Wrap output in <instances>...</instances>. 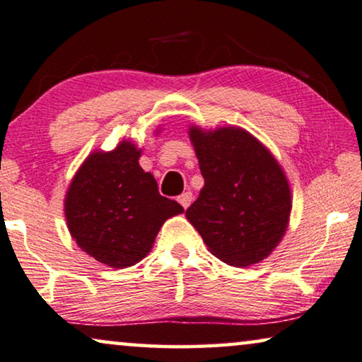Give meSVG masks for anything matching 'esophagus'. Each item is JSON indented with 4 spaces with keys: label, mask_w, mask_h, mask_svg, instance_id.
<instances>
[{
    "label": "esophagus",
    "mask_w": 362,
    "mask_h": 362,
    "mask_svg": "<svg viewBox=\"0 0 362 362\" xmlns=\"http://www.w3.org/2000/svg\"><path fill=\"white\" fill-rule=\"evenodd\" d=\"M192 199H194V197H192V192H191V191H186V192H182L181 196H177V202H180L181 206L185 207V209H187V207L191 206Z\"/></svg>",
    "instance_id": "esophagus-1"
}]
</instances>
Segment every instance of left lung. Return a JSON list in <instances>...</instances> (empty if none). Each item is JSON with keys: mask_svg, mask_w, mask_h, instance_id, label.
<instances>
[{"mask_svg": "<svg viewBox=\"0 0 362 362\" xmlns=\"http://www.w3.org/2000/svg\"><path fill=\"white\" fill-rule=\"evenodd\" d=\"M187 134L204 177L187 220L223 263L243 268L266 259L286 235L292 211L279 161L242 127L191 125Z\"/></svg>", "mask_w": 362, "mask_h": 362, "instance_id": "obj_1", "label": "left lung"}]
</instances>
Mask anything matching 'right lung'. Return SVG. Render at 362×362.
<instances>
[{"instance_id":"add662e5","label":"right lung","mask_w":362,"mask_h":362,"mask_svg":"<svg viewBox=\"0 0 362 362\" xmlns=\"http://www.w3.org/2000/svg\"><path fill=\"white\" fill-rule=\"evenodd\" d=\"M140 155L142 150L129 139L111 151L94 150L65 194L71 238L109 268L124 269L142 261L153 248L161 225L185 212L158 192L153 175L139 165Z\"/></svg>"}]
</instances>
